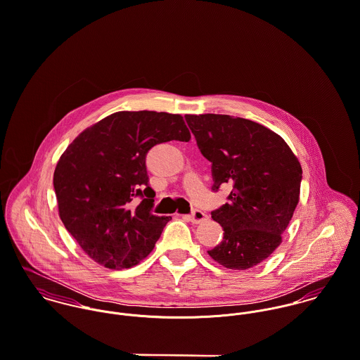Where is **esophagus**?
Masks as SVG:
<instances>
[{"label":"esophagus","instance_id":"1","mask_svg":"<svg viewBox=\"0 0 360 360\" xmlns=\"http://www.w3.org/2000/svg\"><path fill=\"white\" fill-rule=\"evenodd\" d=\"M191 223H194V224H200V223H202L204 220H206L205 212H202L201 209H194L190 214H187L186 216Z\"/></svg>","mask_w":360,"mask_h":360}]
</instances>
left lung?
<instances>
[{
	"instance_id": "8db88e82",
	"label": "left lung",
	"mask_w": 360,
	"mask_h": 360,
	"mask_svg": "<svg viewBox=\"0 0 360 360\" xmlns=\"http://www.w3.org/2000/svg\"><path fill=\"white\" fill-rule=\"evenodd\" d=\"M184 117L212 163V190L231 188L227 202L210 213L224 233L207 254L227 269H250L281 244L300 201L301 165L278 134L252 120L214 113Z\"/></svg>"
}]
</instances>
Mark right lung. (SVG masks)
I'll return each instance as SVG.
<instances>
[{
  "label": "right lung",
  "mask_w": 360,
  "mask_h": 360,
  "mask_svg": "<svg viewBox=\"0 0 360 360\" xmlns=\"http://www.w3.org/2000/svg\"><path fill=\"white\" fill-rule=\"evenodd\" d=\"M172 140H191L180 115L116 112L84 130L60 156L53 173L60 220L97 263L126 269L154 250L172 217L153 213L146 158ZM136 198L142 200L137 207Z\"/></svg>",
  "instance_id": "obj_1"
}]
</instances>
